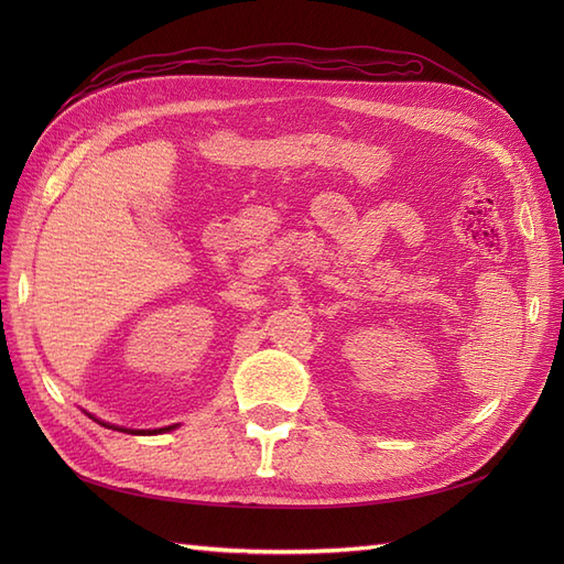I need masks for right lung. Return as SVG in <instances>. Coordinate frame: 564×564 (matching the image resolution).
<instances>
[{
	"instance_id": "1",
	"label": "right lung",
	"mask_w": 564,
	"mask_h": 564,
	"mask_svg": "<svg viewBox=\"0 0 564 564\" xmlns=\"http://www.w3.org/2000/svg\"><path fill=\"white\" fill-rule=\"evenodd\" d=\"M108 425V423H104ZM108 429H112V425H108ZM174 425H169V429H160V431H148V435H155V433H164V431H172ZM115 431H122V429H115ZM124 433H131V435H145V431H124Z\"/></svg>"
}]
</instances>
